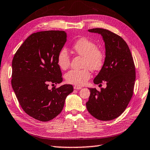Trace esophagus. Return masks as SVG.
<instances>
[{"label": "esophagus", "mask_w": 150, "mask_h": 150, "mask_svg": "<svg viewBox=\"0 0 150 150\" xmlns=\"http://www.w3.org/2000/svg\"><path fill=\"white\" fill-rule=\"evenodd\" d=\"M74 89L79 90V89H81V87H80V86H74Z\"/></svg>", "instance_id": "obj_1"}]
</instances>
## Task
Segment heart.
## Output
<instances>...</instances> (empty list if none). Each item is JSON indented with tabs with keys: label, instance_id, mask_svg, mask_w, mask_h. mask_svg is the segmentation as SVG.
I'll return each mask as SVG.
<instances>
[{
	"label": "heart",
	"instance_id": "obj_1",
	"mask_svg": "<svg viewBox=\"0 0 150 150\" xmlns=\"http://www.w3.org/2000/svg\"><path fill=\"white\" fill-rule=\"evenodd\" d=\"M72 48L77 54L84 57L81 70H70L64 75L67 83L76 86H83L91 78V72L88 69L93 70L100 69L103 66L104 54L103 51L97 48L94 42L86 37L78 39L72 45ZM57 65L61 70H67L70 63L69 53L65 47L62 48L57 55Z\"/></svg>",
	"mask_w": 150,
	"mask_h": 150
}]
</instances>
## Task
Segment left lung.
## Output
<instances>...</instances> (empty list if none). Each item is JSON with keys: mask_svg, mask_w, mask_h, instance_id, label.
Wrapping results in <instances>:
<instances>
[{"mask_svg": "<svg viewBox=\"0 0 150 150\" xmlns=\"http://www.w3.org/2000/svg\"><path fill=\"white\" fill-rule=\"evenodd\" d=\"M88 31L100 34L105 44L104 63L93 81L100 85L105 81L106 87L100 91L89 88L91 94L86 107L96 119L112 120L125 111L133 94L136 78L133 58L128 45L119 35L100 28Z\"/></svg>", "mask_w": 150, "mask_h": 150, "instance_id": "left-lung-1", "label": "left lung"}]
</instances>
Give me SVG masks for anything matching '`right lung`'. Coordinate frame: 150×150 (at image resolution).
<instances>
[{
	"label": "right lung",
	"mask_w": 150,
	"mask_h": 150,
	"mask_svg": "<svg viewBox=\"0 0 150 150\" xmlns=\"http://www.w3.org/2000/svg\"><path fill=\"white\" fill-rule=\"evenodd\" d=\"M63 30L33 33L24 41L12 60V86L25 112L41 121L53 120L61 112L73 91L72 85L48 89L63 81L57 55L67 41Z\"/></svg>",
	"instance_id": "obj_1"
}]
</instances>
